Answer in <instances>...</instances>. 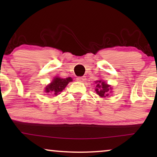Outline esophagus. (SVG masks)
<instances>
[{"label": "esophagus", "instance_id": "1", "mask_svg": "<svg viewBox=\"0 0 157 157\" xmlns=\"http://www.w3.org/2000/svg\"><path fill=\"white\" fill-rule=\"evenodd\" d=\"M77 81H78V82H84V81H86V78L85 76H81V77H78V78H76Z\"/></svg>", "mask_w": 157, "mask_h": 157}]
</instances>
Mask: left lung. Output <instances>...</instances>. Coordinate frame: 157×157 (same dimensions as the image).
<instances>
[{
    "mask_svg": "<svg viewBox=\"0 0 157 157\" xmlns=\"http://www.w3.org/2000/svg\"><path fill=\"white\" fill-rule=\"evenodd\" d=\"M96 86L95 91L96 94L101 97H106L110 94V92H111V91L112 88L111 87L110 85L105 83V81H96Z\"/></svg>",
    "mask_w": 157,
    "mask_h": 157,
    "instance_id": "obj_1",
    "label": "left lung"
}]
</instances>
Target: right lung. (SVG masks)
I'll return each mask as SVG.
<instances>
[{
  "label": "right lung",
  "mask_w": 157,
  "mask_h": 157,
  "mask_svg": "<svg viewBox=\"0 0 157 157\" xmlns=\"http://www.w3.org/2000/svg\"><path fill=\"white\" fill-rule=\"evenodd\" d=\"M72 81L71 77L66 78H61L59 77H55L51 83L47 85L45 88L46 93H52L54 95L57 96L65 89L68 83Z\"/></svg>",
  "instance_id": "right-lung-1"
}]
</instances>
